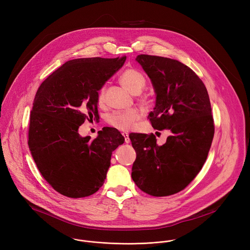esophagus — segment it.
Here are the masks:
<instances>
[{
    "label": "esophagus",
    "instance_id": "obj_1",
    "mask_svg": "<svg viewBox=\"0 0 250 250\" xmlns=\"http://www.w3.org/2000/svg\"><path fill=\"white\" fill-rule=\"evenodd\" d=\"M122 135H123V137H124V139H125V143H130V138H129V135H128V133H122Z\"/></svg>",
    "mask_w": 250,
    "mask_h": 250
}]
</instances>
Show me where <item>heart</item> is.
Here are the masks:
<instances>
[{
    "label": "heart",
    "mask_w": 250,
    "mask_h": 250,
    "mask_svg": "<svg viewBox=\"0 0 250 250\" xmlns=\"http://www.w3.org/2000/svg\"><path fill=\"white\" fill-rule=\"evenodd\" d=\"M121 83L132 93H140L146 85V78L143 73L135 68H129L120 76ZM106 86H102L97 94V103L103 106L105 103ZM140 112L137 109L131 108L127 110L114 111L107 117V123L121 131H129L134 128L136 122L140 119Z\"/></svg>",
    "instance_id": "1"
}]
</instances>
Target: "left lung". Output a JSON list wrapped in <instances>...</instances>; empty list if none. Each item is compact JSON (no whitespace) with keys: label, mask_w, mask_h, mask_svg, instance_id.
Listing matches in <instances>:
<instances>
[{"label":"left lung","mask_w":250,"mask_h":250,"mask_svg":"<svg viewBox=\"0 0 250 250\" xmlns=\"http://www.w3.org/2000/svg\"><path fill=\"white\" fill-rule=\"evenodd\" d=\"M136 60L157 94L148 119L154 129H168L171 136L159 145L153 134L129 135L137 153L132 178L149 195L175 194L196 177L211 148L214 124L209 94L201 79L176 60L150 55Z\"/></svg>","instance_id":"left-lung-1"}]
</instances>
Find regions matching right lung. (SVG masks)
<instances>
[{
	"instance_id": "add662e5",
	"label": "right lung",
	"mask_w": 250,
	"mask_h": 250,
	"mask_svg": "<svg viewBox=\"0 0 250 250\" xmlns=\"http://www.w3.org/2000/svg\"><path fill=\"white\" fill-rule=\"evenodd\" d=\"M125 61L126 56L72 60L37 89L28 144L43 178L64 196L95 193L104 184L112 151L124 143L115 128H103L92 141L78 129L85 119L99 118L98 90Z\"/></svg>"
}]
</instances>
